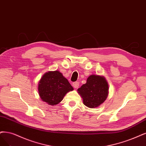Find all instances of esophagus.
Masks as SVG:
<instances>
[{"label":"esophagus","mask_w":146,"mask_h":146,"mask_svg":"<svg viewBox=\"0 0 146 146\" xmlns=\"http://www.w3.org/2000/svg\"><path fill=\"white\" fill-rule=\"evenodd\" d=\"M73 86L74 88H78L79 86V83L78 82H75L73 83Z\"/></svg>","instance_id":"34e87169"}]
</instances>
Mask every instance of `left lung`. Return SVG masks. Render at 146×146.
Wrapping results in <instances>:
<instances>
[{"label": "left lung", "mask_w": 146, "mask_h": 146, "mask_svg": "<svg viewBox=\"0 0 146 146\" xmlns=\"http://www.w3.org/2000/svg\"><path fill=\"white\" fill-rule=\"evenodd\" d=\"M108 84L104 76L91 74L87 82L78 89V92L83 99L84 104L94 108L103 104L108 95Z\"/></svg>", "instance_id": "obj_1"}]
</instances>
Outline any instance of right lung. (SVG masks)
<instances>
[{
  "label": "right lung",
  "mask_w": 146,
  "mask_h": 146,
  "mask_svg": "<svg viewBox=\"0 0 146 146\" xmlns=\"http://www.w3.org/2000/svg\"><path fill=\"white\" fill-rule=\"evenodd\" d=\"M40 98L50 105H55L61 102L68 92L73 88L68 80L58 70L46 73L38 84Z\"/></svg>",
  "instance_id": "add662e5"
}]
</instances>
